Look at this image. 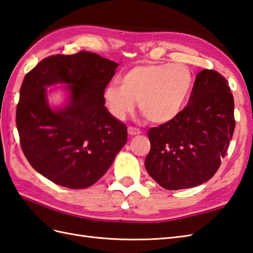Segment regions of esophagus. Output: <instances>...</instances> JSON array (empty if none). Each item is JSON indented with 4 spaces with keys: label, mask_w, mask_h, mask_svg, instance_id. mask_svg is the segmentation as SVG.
<instances>
[{
    "label": "esophagus",
    "mask_w": 253,
    "mask_h": 253,
    "mask_svg": "<svg viewBox=\"0 0 253 253\" xmlns=\"http://www.w3.org/2000/svg\"><path fill=\"white\" fill-rule=\"evenodd\" d=\"M141 131L140 129L136 128V127H128V134L129 136H137V134H140Z\"/></svg>",
    "instance_id": "1"
}]
</instances>
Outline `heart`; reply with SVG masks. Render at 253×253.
Segmentation results:
<instances>
[{"label": "heart", "mask_w": 253, "mask_h": 253, "mask_svg": "<svg viewBox=\"0 0 253 253\" xmlns=\"http://www.w3.org/2000/svg\"><path fill=\"white\" fill-rule=\"evenodd\" d=\"M111 85L105 101L117 119H125L139 101L141 113L155 124L175 119L184 109L193 86L191 70L184 64L145 63L129 69Z\"/></svg>", "instance_id": "1"}]
</instances>
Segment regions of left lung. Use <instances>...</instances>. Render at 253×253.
Here are the masks:
<instances>
[{
    "instance_id": "left-lung-1",
    "label": "left lung",
    "mask_w": 253,
    "mask_h": 253,
    "mask_svg": "<svg viewBox=\"0 0 253 253\" xmlns=\"http://www.w3.org/2000/svg\"><path fill=\"white\" fill-rule=\"evenodd\" d=\"M235 124L227 81L214 70H203L182 112L148 131L151 150L144 162L146 171L166 190L204 183L218 171Z\"/></svg>"
}]
</instances>
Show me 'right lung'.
I'll list each match as a JSON object with an SVG mask.
<instances>
[{"label": "right lung", "instance_id": "right-lung-1", "mask_svg": "<svg viewBox=\"0 0 253 253\" xmlns=\"http://www.w3.org/2000/svg\"><path fill=\"white\" fill-rule=\"evenodd\" d=\"M116 62L95 52L52 55L23 79L16 111L20 145L30 165L69 189H86L102 177L127 142V127L108 112L103 97ZM69 84L70 98L51 110L45 87Z\"/></svg>", "mask_w": 253, "mask_h": 253}]
</instances>
